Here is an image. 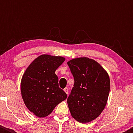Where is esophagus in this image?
Listing matches in <instances>:
<instances>
[{
	"label": "esophagus",
	"mask_w": 133,
	"mask_h": 133,
	"mask_svg": "<svg viewBox=\"0 0 133 133\" xmlns=\"http://www.w3.org/2000/svg\"><path fill=\"white\" fill-rule=\"evenodd\" d=\"M63 90H64V91L66 92L67 94H68V88H67V87H66V88H65L64 89H63Z\"/></svg>",
	"instance_id": "34e87169"
}]
</instances>
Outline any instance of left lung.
<instances>
[{
  "label": "left lung",
  "mask_w": 133,
  "mask_h": 133,
  "mask_svg": "<svg viewBox=\"0 0 133 133\" xmlns=\"http://www.w3.org/2000/svg\"><path fill=\"white\" fill-rule=\"evenodd\" d=\"M74 83L67 99L72 117L81 123L97 118L106 106L110 93L108 74L101 65L87 57L67 62Z\"/></svg>",
  "instance_id": "obj_1"
}]
</instances>
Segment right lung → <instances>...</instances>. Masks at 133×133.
Masks as SVG:
<instances>
[{"instance_id": "add662e5", "label": "right lung", "mask_w": 133, "mask_h": 133, "mask_svg": "<svg viewBox=\"0 0 133 133\" xmlns=\"http://www.w3.org/2000/svg\"><path fill=\"white\" fill-rule=\"evenodd\" d=\"M65 60L60 56L43 54L31 63L23 75L22 99L28 110L37 117L48 116L66 99V94L59 87V79L55 74Z\"/></svg>"}]
</instances>
